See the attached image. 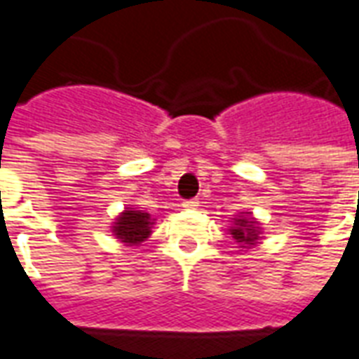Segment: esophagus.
Masks as SVG:
<instances>
[{"label":"esophagus","mask_w":359,"mask_h":359,"mask_svg":"<svg viewBox=\"0 0 359 359\" xmlns=\"http://www.w3.org/2000/svg\"><path fill=\"white\" fill-rule=\"evenodd\" d=\"M198 205H200L198 200H184V202H182V208H187V210H194Z\"/></svg>","instance_id":"1"}]
</instances>
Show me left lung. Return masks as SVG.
<instances>
[{
  "label": "left lung",
  "mask_w": 359,
  "mask_h": 359,
  "mask_svg": "<svg viewBox=\"0 0 359 359\" xmlns=\"http://www.w3.org/2000/svg\"><path fill=\"white\" fill-rule=\"evenodd\" d=\"M229 233L233 234V238L241 248H254L262 236V225L256 217H252V213H242L236 215L233 221V226H229Z\"/></svg>",
  "instance_id": "8db88e82"
}]
</instances>
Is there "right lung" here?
Segmentation results:
<instances>
[{"instance_id": "right-lung-1", "label": "right lung", "mask_w": 359, "mask_h": 359, "mask_svg": "<svg viewBox=\"0 0 359 359\" xmlns=\"http://www.w3.org/2000/svg\"><path fill=\"white\" fill-rule=\"evenodd\" d=\"M154 221L148 211L136 210V208H125L113 221L111 233L115 238L123 242L125 246H138L140 242L149 238Z\"/></svg>"}]
</instances>
